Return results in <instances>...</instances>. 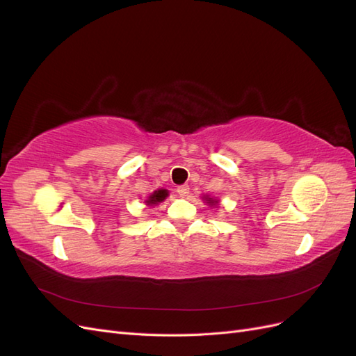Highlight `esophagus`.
Returning a JSON list of instances; mask_svg holds the SVG:
<instances>
[{
    "label": "esophagus",
    "instance_id": "esophagus-1",
    "mask_svg": "<svg viewBox=\"0 0 356 356\" xmlns=\"http://www.w3.org/2000/svg\"><path fill=\"white\" fill-rule=\"evenodd\" d=\"M177 193L181 196V197H187L188 193H190V187L188 186H179L177 188Z\"/></svg>",
    "mask_w": 356,
    "mask_h": 356
}]
</instances>
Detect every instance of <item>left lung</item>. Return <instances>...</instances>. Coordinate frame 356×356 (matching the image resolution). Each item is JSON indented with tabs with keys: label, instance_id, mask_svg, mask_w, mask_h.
I'll return each mask as SVG.
<instances>
[{
	"label": "left lung",
	"instance_id": "1",
	"mask_svg": "<svg viewBox=\"0 0 356 356\" xmlns=\"http://www.w3.org/2000/svg\"><path fill=\"white\" fill-rule=\"evenodd\" d=\"M203 199L207 200V203H209V204H217V203H218L217 200H213L212 197H208V196H207V197H203Z\"/></svg>",
	"mask_w": 356,
	"mask_h": 356
}]
</instances>
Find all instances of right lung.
<instances>
[{
	"instance_id": "add662e5",
	"label": "right lung",
	"mask_w": 356,
	"mask_h": 356,
	"mask_svg": "<svg viewBox=\"0 0 356 356\" xmlns=\"http://www.w3.org/2000/svg\"><path fill=\"white\" fill-rule=\"evenodd\" d=\"M168 196H169L168 190L159 188V190H156V191L153 193V195L148 196V199L145 200V203L148 204V207H154V204H157V203H160V202H163Z\"/></svg>"
}]
</instances>
